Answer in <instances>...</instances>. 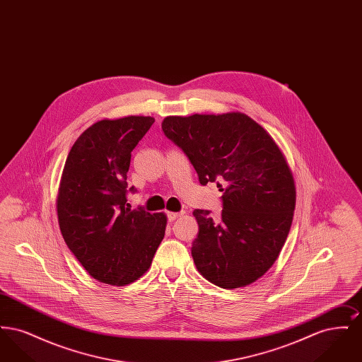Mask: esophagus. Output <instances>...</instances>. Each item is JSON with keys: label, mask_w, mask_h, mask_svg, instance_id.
<instances>
[{"label": "esophagus", "mask_w": 362, "mask_h": 362, "mask_svg": "<svg viewBox=\"0 0 362 362\" xmlns=\"http://www.w3.org/2000/svg\"><path fill=\"white\" fill-rule=\"evenodd\" d=\"M183 214H185V211H179V213H176V211H168V213H167V217H168L170 221H173V220H176L177 217H180V216H183Z\"/></svg>", "instance_id": "obj_1"}]
</instances>
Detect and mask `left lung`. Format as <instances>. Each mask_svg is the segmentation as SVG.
I'll use <instances>...</instances> for the list:
<instances>
[{
	"mask_svg": "<svg viewBox=\"0 0 362 362\" xmlns=\"http://www.w3.org/2000/svg\"><path fill=\"white\" fill-rule=\"evenodd\" d=\"M163 132L198 173L224 191L220 218L195 209L199 226L194 263L209 282L236 289L255 282L276 262L291 230L296 187L272 136L241 112L167 117Z\"/></svg>",
	"mask_w": 362,
	"mask_h": 362,
	"instance_id": "obj_1",
	"label": "left lung"
}]
</instances>
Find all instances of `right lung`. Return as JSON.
<instances>
[{
  "label": "right lung",
  "instance_id": "right-lung-1",
  "mask_svg": "<svg viewBox=\"0 0 362 362\" xmlns=\"http://www.w3.org/2000/svg\"><path fill=\"white\" fill-rule=\"evenodd\" d=\"M152 117L93 123L70 149L58 189L64 240L99 282L124 286L144 276L165 235L167 216L132 210L127 171L132 151L153 124Z\"/></svg>",
  "mask_w": 362,
  "mask_h": 362
}]
</instances>
